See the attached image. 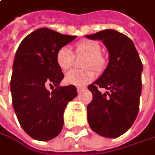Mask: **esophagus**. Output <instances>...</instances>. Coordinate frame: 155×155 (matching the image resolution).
<instances>
[{
    "instance_id": "obj_1",
    "label": "esophagus",
    "mask_w": 155,
    "mask_h": 155,
    "mask_svg": "<svg viewBox=\"0 0 155 155\" xmlns=\"http://www.w3.org/2000/svg\"><path fill=\"white\" fill-rule=\"evenodd\" d=\"M84 90H85V88H83V87H78V88H77V92H78V94H81Z\"/></svg>"
}]
</instances>
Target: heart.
I'll return each instance as SVG.
<instances>
[{
    "label": "heart",
    "mask_w": 155,
    "mask_h": 155,
    "mask_svg": "<svg viewBox=\"0 0 155 155\" xmlns=\"http://www.w3.org/2000/svg\"><path fill=\"white\" fill-rule=\"evenodd\" d=\"M102 48L95 41L85 40L75 44L76 55H85L86 58L83 66L84 68L93 67L97 72L104 71L106 61L101 55ZM74 55L72 51L66 46L60 48L56 53V62L58 66L65 71L68 70L73 63ZM95 77V72L93 69L72 70L65 74V83L77 87H84L90 84Z\"/></svg>",
    "instance_id": "b5f03b06"
}]
</instances>
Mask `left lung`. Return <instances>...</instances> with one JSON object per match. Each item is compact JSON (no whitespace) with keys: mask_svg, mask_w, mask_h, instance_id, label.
Listing matches in <instances>:
<instances>
[{"mask_svg":"<svg viewBox=\"0 0 155 155\" xmlns=\"http://www.w3.org/2000/svg\"><path fill=\"white\" fill-rule=\"evenodd\" d=\"M101 40L108 50L109 62L99 78L88 86L93 101L87 106V119L94 132L116 138L134 123L142 93L143 63L133 41L115 30L85 35ZM109 91L103 95L99 89Z\"/></svg>","mask_w":155,"mask_h":155,"instance_id":"obj_1","label":"left lung"}]
</instances>
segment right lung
Wrapping results in <instances>:
<instances>
[{
    "mask_svg": "<svg viewBox=\"0 0 155 155\" xmlns=\"http://www.w3.org/2000/svg\"><path fill=\"white\" fill-rule=\"evenodd\" d=\"M75 38L40 28L21 41L15 53L12 105L21 128L35 140L49 141L61 132L64 110L77 96L74 85L59 86L64 75L56 62L58 50ZM48 85L56 88L51 93Z\"/></svg>",
    "mask_w": 155,
    "mask_h": 155,
    "instance_id": "right-lung-1",
    "label": "right lung"
}]
</instances>
